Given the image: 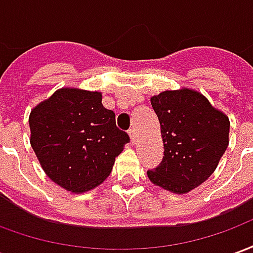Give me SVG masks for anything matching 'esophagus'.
Wrapping results in <instances>:
<instances>
[{
	"label": "esophagus",
	"instance_id": "obj_1",
	"mask_svg": "<svg viewBox=\"0 0 253 253\" xmlns=\"http://www.w3.org/2000/svg\"><path fill=\"white\" fill-rule=\"evenodd\" d=\"M128 135H130L131 143L137 142V132H135V130H134V128H131V130H128Z\"/></svg>",
	"mask_w": 253,
	"mask_h": 253
}]
</instances>
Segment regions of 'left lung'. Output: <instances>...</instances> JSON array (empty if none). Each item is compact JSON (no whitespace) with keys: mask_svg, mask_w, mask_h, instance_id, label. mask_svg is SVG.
Returning a JSON list of instances; mask_svg holds the SVG:
<instances>
[{"mask_svg":"<svg viewBox=\"0 0 253 253\" xmlns=\"http://www.w3.org/2000/svg\"><path fill=\"white\" fill-rule=\"evenodd\" d=\"M164 142V157L148 177L156 186L186 194L207 180L228 148L229 119L203 94L190 89L152 97Z\"/></svg>","mask_w":253,"mask_h":253,"instance_id":"obj_1","label":"left lung"}]
</instances>
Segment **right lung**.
<instances>
[{"label":"right lung","mask_w":253,"mask_h":253,"mask_svg":"<svg viewBox=\"0 0 253 253\" xmlns=\"http://www.w3.org/2000/svg\"><path fill=\"white\" fill-rule=\"evenodd\" d=\"M31 145L47 176L72 192L103 183L115 159L130 142L116 127L114 111L101 93L61 89L30 115Z\"/></svg>","instance_id":"right-lung-1"}]
</instances>
